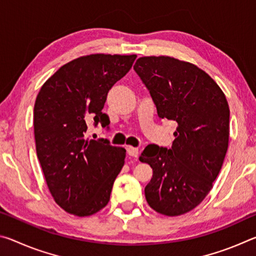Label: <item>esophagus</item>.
Wrapping results in <instances>:
<instances>
[{"label": "esophagus", "instance_id": "34e87169", "mask_svg": "<svg viewBox=\"0 0 256 256\" xmlns=\"http://www.w3.org/2000/svg\"><path fill=\"white\" fill-rule=\"evenodd\" d=\"M126 151H128V154L130 156V157L138 159V148H133V146H126Z\"/></svg>", "mask_w": 256, "mask_h": 256}]
</instances>
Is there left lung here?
Segmentation results:
<instances>
[{"label":"left lung","instance_id":"1","mask_svg":"<svg viewBox=\"0 0 256 256\" xmlns=\"http://www.w3.org/2000/svg\"><path fill=\"white\" fill-rule=\"evenodd\" d=\"M133 68L159 118L177 123L170 149L150 144L138 158L154 172L146 202L164 216L184 214L204 200L222 170L229 141L226 96L200 68L170 56H144Z\"/></svg>","mask_w":256,"mask_h":256}]
</instances>
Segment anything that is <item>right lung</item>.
Segmentation results:
<instances>
[{
  "label": "right lung",
  "instance_id": "1",
  "mask_svg": "<svg viewBox=\"0 0 256 256\" xmlns=\"http://www.w3.org/2000/svg\"><path fill=\"white\" fill-rule=\"evenodd\" d=\"M136 55L92 54L60 66L38 92L34 107L37 157L55 202L78 216L107 206L126 150L89 140V122L110 124L107 94L132 68Z\"/></svg>",
  "mask_w": 256,
  "mask_h": 256
}]
</instances>
